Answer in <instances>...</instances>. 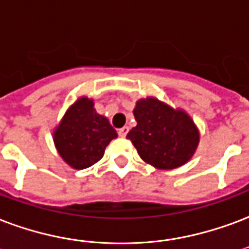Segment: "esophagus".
<instances>
[{"instance_id":"34e87169","label":"esophagus","mask_w":249,"mask_h":249,"mask_svg":"<svg viewBox=\"0 0 249 249\" xmlns=\"http://www.w3.org/2000/svg\"><path fill=\"white\" fill-rule=\"evenodd\" d=\"M127 132H128V127L124 126V127H122V128H119V130H118V135L124 138V136L127 135Z\"/></svg>"}]
</instances>
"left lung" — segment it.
I'll list each match as a JSON object with an SVG mask.
<instances>
[{
    "instance_id": "left-lung-1",
    "label": "left lung",
    "mask_w": 249,
    "mask_h": 249,
    "mask_svg": "<svg viewBox=\"0 0 249 249\" xmlns=\"http://www.w3.org/2000/svg\"><path fill=\"white\" fill-rule=\"evenodd\" d=\"M134 115L138 124L127 138L145 162L159 169H173L193 156L199 136L184 111L149 97L138 101Z\"/></svg>"
}]
</instances>
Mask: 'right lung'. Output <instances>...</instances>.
Listing matches in <instances>:
<instances>
[{"mask_svg":"<svg viewBox=\"0 0 249 249\" xmlns=\"http://www.w3.org/2000/svg\"><path fill=\"white\" fill-rule=\"evenodd\" d=\"M93 106L91 100L80 98L55 131L56 148L74 169H84L101 160L105 148L118 136L109 121L97 114Z\"/></svg>","mask_w":249,"mask_h":249,"instance_id":"obj_1","label":"right lung"}]
</instances>
